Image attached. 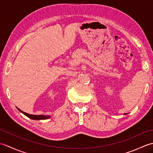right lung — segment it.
<instances>
[{"instance_id": "add662e5", "label": "right lung", "mask_w": 153, "mask_h": 153, "mask_svg": "<svg viewBox=\"0 0 153 153\" xmlns=\"http://www.w3.org/2000/svg\"><path fill=\"white\" fill-rule=\"evenodd\" d=\"M19 111L21 112H22L24 114H25V116H27L29 118L32 119V120H46L50 118V116H43V115H33V114H30L25 113L24 112H23L22 110H21L20 109H19L18 108H17Z\"/></svg>"}]
</instances>
